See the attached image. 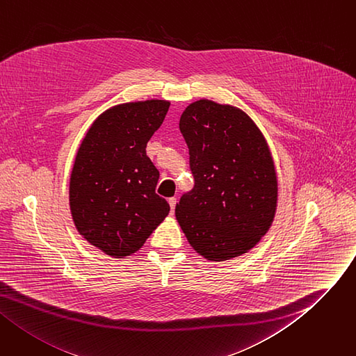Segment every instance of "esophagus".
Here are the masks:
<instances>
[{
	"label": "esophagus",
	"instance_id": "esophagus-1",
	"mask_svg": "<svg viewBox=\"0 0 356 356\" xmlns=\"http://www.w3.org/2000/svg\"><path fill=\"white\" fill-rule=\"evenodd\" d=\"M176 203H177V200H176V197H170V199H169V204H170V209H172V211H175V207H176Z\"/></svg>",
	"mask_w": 356,
	"mask_h": 356
}]
</instances>
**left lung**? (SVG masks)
Returning <instances> with one entry per match:
<instances>
[{
    "label": "left lung",
    "mask_w": 356,
    "mask_h": 356,
    "mask_svg": "<svg viewBox=\"0 0 356 356\" xmlns=\"http://www.w3.org/2000/svg\"><path fill=\"white\" fill-rule=\"evenodd\" d=\"M195 176L176 204L191 246L210 262L248 253L268 233L277 206V176L268 141L241 108L200 99L179 123Z\"/></svg>",
    "instance_id": "1"
}]
</instances>
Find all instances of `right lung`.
Here are the masks:
<instances>
[{"label":"right lung","instance_id":"right-lung-1","mask_svg":"<svg viewBox=\"0 0 356 356\" xmlns=\"http://www.w3.org/2000/svg\"><path fill=\"white\" fill-rule=\"evenodd\" d=\"M169 106L156 99L113 106L92 122L77 150L71 218L90 245L111 257L137 252L170 211L156 195L159 170L146 154Z\"/></svg>","mask_w":356,"mask_h":356}]
</instances>
